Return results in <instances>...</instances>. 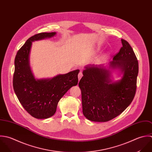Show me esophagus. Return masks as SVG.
<instances>
[{
    "mask_svg": "<svg viewBox=\"0 0 152 152\" xmlns=\"http://www.w3.org/2000/svg\"><path fill=\"white\" fill-rule=\"evenodd\" d=\"M83 76V73H82V72H79V74H78V80H81V78H82V77Z\"/></svg>",
    "mask_w": 152,
    "mask_h": 152,
    "instance_id": "esophagus-1",
    "label": "esophagus"
}]
</instances>
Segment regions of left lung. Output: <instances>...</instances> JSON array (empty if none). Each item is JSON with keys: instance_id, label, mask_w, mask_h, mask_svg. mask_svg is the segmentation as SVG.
Instances as JSON below:
<instances>
[{"instance_id": "1", "label": "left lung", "mask_w": 152, "mask_h": 152, "mask_svg": "<svg viewBox=\"0 0 152 152\" xmlns=\"http://www.w3.org/2000/svg\"><path fill=\"white\" fill-rule=\"evenodd\" d=\"M122 47L104 65L85 66L78 86L81 91L83 113L89 120L106 122L122 113L133 101L136 91L139 64L127 41L121 39ZM118 69L122 79L113 82L109 69Z\"/></svg>"}]
</instances>
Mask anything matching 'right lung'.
<instances>
[{"instance_id": "right-lung-1", "label": "right lung", "mask_w": 152, "mask_h": 152, "mask_svg": "<svg viewBox=\"0 0 152 152\" xmlns=\"http://www.w3.org/2000/svg\"><path fill=\"white\" fill-rule=\"evenodd\" d=\"M56 32H42L29 38L18 51L15 59L13 86L23 107L38 119L51 117L56 112L60 99L72 86L78 84L79 69L52 78L35 79L29 64L32 42L54 37Z\"/></svg>"}]
</instances>
